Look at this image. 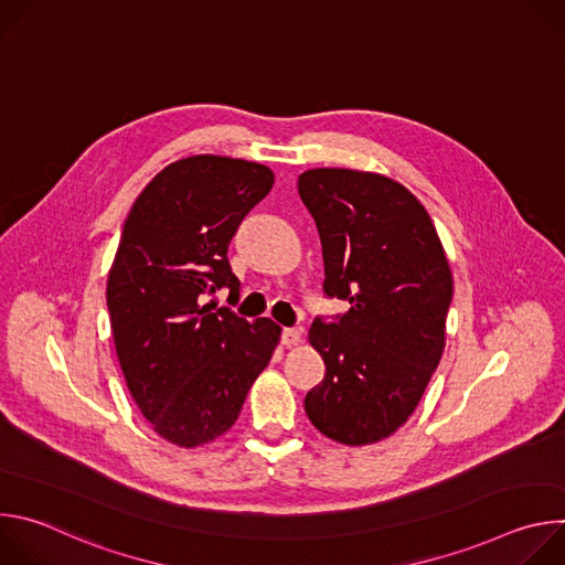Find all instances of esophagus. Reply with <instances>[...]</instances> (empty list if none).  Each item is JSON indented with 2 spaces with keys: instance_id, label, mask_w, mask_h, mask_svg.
Returning <instances> with one entry per match:
<instances>
[{
  "instance_id": "34e87169",
  "label": "esophagus",
  "mask_w": 565,
  "mask_h": 565,
  "mask_svg": "<svg viewBox=\"0 0 565 565\" xmlns=\"http://www.w3.org/2000/svg\"><path fill=\"white\" fill-rule=\"evenodd\" d=\"M299 342H301V333L297 329H284L281 331V344L284 347L290 349V347H297Z\"/></svg>"
}]
</instances>
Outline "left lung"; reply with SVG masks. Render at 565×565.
Returning <instances> with one entry per match:
<instances>
[{
	"label": "left lung",
	"instance_id": "obj_1",
	"mask_svg": "<svg viewBox=\"0 0 565 565\" xmlns=\"http://www.w3.org/2000/svg\"><path fill=\"white\" fill-rule=\"evenodd\" d=\"M297 190L324 250V290L351 303L338 324L310 327L327 373L303 409L327 438L373 445L409 420L443 358L451 268L431 216L397 181L315 168Z\"/></svg>",
	"mask_w": 565,
	"mask_h": 565
}]
</instances>
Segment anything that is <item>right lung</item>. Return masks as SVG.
Wrapping results in <instances>:
<instances>
[{"mask_svg":"<svg viewBox=\"0 0 565 565\" xmlns=\"http://www.w3.org/2000/svg\"><path fill=\"white\" fill-rule=\"evenodd\" d=\"M270 168L196 153L160 170L125 221L107 306L127 388L151 429L185 449L223 436L268 366L281 329L201 303L238 290L227 246L270 192Z\"/></svg>","mask_w":565,"mask_h":565,"instance_id":"obj_1","label":"right lung"}]
</instances>
